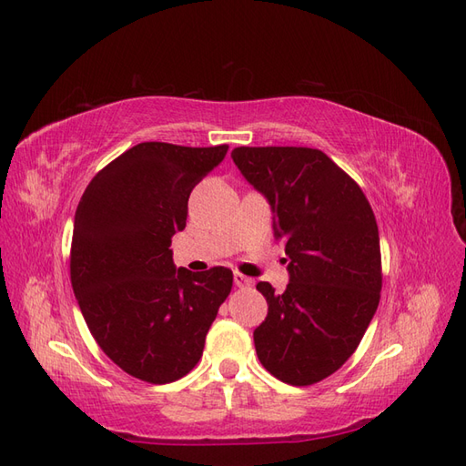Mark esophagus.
<instances>
[{"instance_id":"esophagus-1","label":"esophagus","mask_w":466,"mask_h":466,"mask_svg":"<svg viewBox=\"0 0 466 466\" xmlns=\"http://www.w3.org/2000/svg\"><path fill=\"white\" fill-rule=\"evenodd\" d=\"M233 279H235V286L237 288H250L252 284H255V281H252V278H248V276H245L241 272H235Z\"/></svg>"}]
</instances>
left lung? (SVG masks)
I'll list each match as a JSON object with an SVG mask.
<instances>
[{
	"mask_svg": "<svg viewBox=\"0 0 466 466\" xmlns=\"http://www.w3.org/2000/svg\"><path fill=\"white\" fill-rule=\"evenodd\" d=\"M231 157L272 206L284 238V293L257 289L268 317L255 330L260 363L293 387L315 385L358 350L383 288L375 214L358 182L311 147H235Z\"/></svg>",
	"mask_w": 466,
	"mask_h": 466,
	"instance_id": "8db88e82",
	"label": "left lung"
}]
</instances>
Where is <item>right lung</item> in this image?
Returning a JSON list of instances; mask_svg holds the SVG:
<instances>
[{
  "instance_id": "1",
  "label": "right lung",
  "mask_w": 466,
  "mask_h": 466,
  "mask_svg": "<svg viewBox=\"0 0 466 466\" xmlns=\"http://www.w3.org/2000/svg\"><path fill=\"white\" fill-rule=\"evenodd\" d=\"M229 146L144 142L98 171L74 221L69 278L87 327L122 371L151 385L185 377L233 288V272L175 268L192 188Z\"/></svg>"
}]
</instances>
